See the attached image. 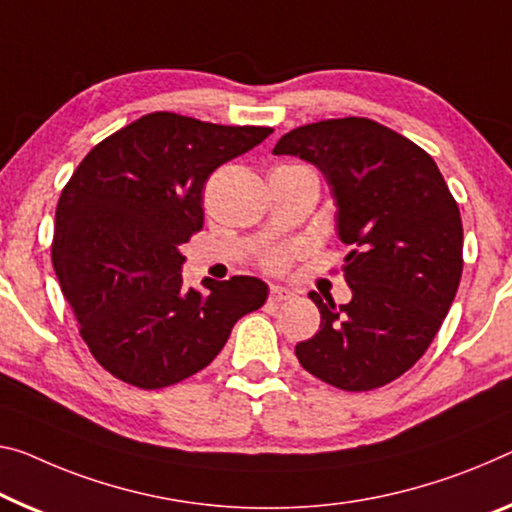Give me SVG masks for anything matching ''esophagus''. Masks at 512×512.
Returning a JSON list of instances; mask_svg holds the SVG:
<instances>
[{
	"label": "esophagus",
	"instance_id": "esophagus-1",
	"mask_svg": "<svg viewBox=\"0 0 512 512\" xmlns=\"http://www.w3.org/2000/svg\"><path fill=\"white\" fill-rule=\"evenodd\" d=\"M293 297H295L293 290L277 286V283H272V286H270V302H274V304L288 302V300H293Z\"/></svg>",
	"mask_w": 512,
	"mask_h": 512
}]
</instances>
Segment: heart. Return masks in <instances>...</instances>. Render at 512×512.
<instances>
[{"instance_id": "heart-1", "label": "heart", "mask_w": 512, "mask_h": 512, "mask_svg": "<svg viewBox=\"0 0 512 512\" xmlns=\"http://www.w3.org/2000/svg\"><path fill=\"white\" fill-rule=\"evenodd\" d=\"M288 258H290L288 249H283V247L272 249V251H267V254H265V265L270 267V270H283V267H286V263H288Z\"/></svg>"}]
</instances>
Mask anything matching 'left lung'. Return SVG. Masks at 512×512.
I'll return each instance as SVG.
<instances>
[{"label": "left lung", "mask_w": 512, "mask_h": 512, "mask_svg": "<svg viewBox=\"0 0 512 512\" xmlns=\"http://www.w3.org/2000/svg\"><path fill=\"white\" fill-rule=\"evenodd\" d=\"M274 155H295L325 176L336 235L350 254L348 304L322 302L320 329L295 345L300 364L343 391L389 384L421 359L462 277V219L432 157L371 119H329L283 135Z\"/></svg>", "instance_id": "1"}]
</instances>
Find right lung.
<instances>
[{
  "label": "right lung",
  "instance_id": "right-lung-1",
  "mask_svg": "<svg viewBox=\"0 0 512 512\" xmlns=\"http://www.w3.org/2000/svg\"><path fill=\"white\" fill-rule=\"evenodd\" d=\"M272 128H233L155 112L84 157L61 192L52 265L102 368L139 389H162L219 355L245 313L261 309L256 277L183 288L180 245L203 226L212 171L261 144Z\"/></svg>",
  "mask_w": 512,
  "mask_h": 512
}]
</instances>
